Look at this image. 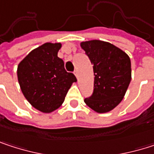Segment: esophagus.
I'll use <instances>...</instances> for the list:
<instances>
[{"instance_id":"1","label":"esophagus","mask_w":154,"mask_h":154,"mask_svg":"<svg viewBox=\"0 0 154 154\" xmlns=\"http://www.w3.org/2000/svg\"><path fill=\"white\" fill-rule=\"evenodd\" d=\"M74 75H75V76H76V77H78V73H77V70H75V71H74Z\"/></svg>"}]
</instances>
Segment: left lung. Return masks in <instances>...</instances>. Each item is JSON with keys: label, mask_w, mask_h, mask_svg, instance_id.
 Masks as SVG:
<instances>
[{"label": "left lung", "mask_w": 154, "mask_h": 154, "mask_svg": "<svg viewBox=\"0 0 154 154\" xmlns=\"http://www.w3.org/2000/svg\"><path fill=\"white\" fill-rule=\"evenodd\" d=\"M80 46L94 73V93L85 103L98 113L109 112L120 103L130 84V58L119 48L100 40L82 42Z\"/></svg>", "instance_id": "1"}]
</instances>
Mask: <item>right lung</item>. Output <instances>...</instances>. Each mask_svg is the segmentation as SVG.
I'll list each match as a JSON object with an SVG mask.
<instances>
[{
    "instance_id": "1",
    "label": "right lung",
    "mask_w": 154,
    "mask_h": 154,
    "mask_svg": "<svg viewBox=\"0 0 154 154\" xmlns=\"http://www.w3.org/2000/svg\"><path fill=\"white\" fill-rule=\"evenodd\" d=\"M60 48V43H45L31 51L17 66V80L24 96L44 113L60 107L69 89L77 82L58 57Z\"/></svg>"
}]
</instances>
